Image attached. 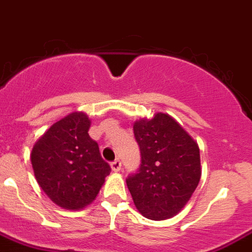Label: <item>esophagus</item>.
<instances>
[{"instance_id": "1", "label": "esophagus", "mask_w": 252, "mask_h": 252, "mask_svg": "<svg viewBox=\"0 0 252 252\" xmlns=\"http://www.w3.org/2000/svg\"><path fill=\"white\" fill-rule=\"evenodd\" d=\"M110 166H111V170L115 171V172H118V171L121 170V161L119 159L114 160V161L110 164Z\"/></svg>"}]
</instances>
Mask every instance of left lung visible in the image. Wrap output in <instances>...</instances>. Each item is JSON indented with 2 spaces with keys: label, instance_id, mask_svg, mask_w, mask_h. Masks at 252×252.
Returning <instances> with one entry per match:
<instances>
[{
  "label": "left lung",
  "instance_id": "obj_1",
  "mask_svg": "<svg viewBox=\"0 0 252 252\" xmlns=\"http://www.w3.org/2000/svg\"><path fill=\"white\" fill-rule=\"evenodd\" d=\"M141 166L126 178L138 211L154 221L171 219L188 203L201 176L200 153L193 138L167 114L133 125Z\"/></svg>",
  "mask_w": 252,
  "mask_h": 252
}]
</instances>
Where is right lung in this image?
I'll return each mask as SVG.
<instances>
[{
	"label": "right lung",
	"instance_id": "1",
	"mask_svg": "<svg viewBox=\"0 0 252 252\" xmlns=\"http://www.w3.org/2000/svg\"><path fill=\"white\" fill-rule=\"evenodd\" d=\"M90 126L86 114H70L52 125L31 152L36 181L63 209L80 210L92 203L111 171L88 134Z\"/></svg>",
	"mask_w": 252,
	"mask_h": 252
}]
</instances>
